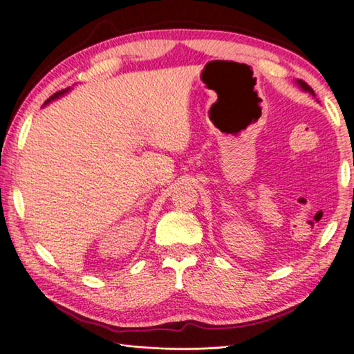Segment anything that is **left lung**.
Instances as JSON below:
<instances>
[{
	"instance_id": "1",
	"label": "left lung",
	"mask_w": 354,
	"mask_h": 354,
	"mask_svg": "<svg viewBox=\"0 0 354 354\" xmlns=\"http://www.w3.org/2000/svg\"><path fill=\"white\" fill-rule=\"evenodd\" d=\"M297 84L299 85V86H301V89H304V91H307V93H310L313 97H315V91H313V89L309 86V85H307L306 84V82L304 80H297Z\"/></svg>"
}]
</instances>
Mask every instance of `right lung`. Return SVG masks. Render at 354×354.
Listing matches in <instances>:
<instances>
[{
  "mask_svg": "<svg viewBox=\"0 0 354 354\" xmlns=\"http://www.w3.org/2000/svg\"><path fill=\"white\" fill-rule=\"evenodd\" d=\"M66 91H68V89H62V91H59V93H56V94H53L48 100H45V103L44 104H48L51 100H55V99H57V97H61V95H64Z\"/></svg>",
  "mask_w": 354,
  "mask_h": 354,
  "instance_id": "1",
  "label": "right lung"
}]
</instances>
